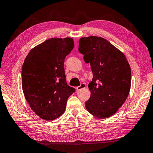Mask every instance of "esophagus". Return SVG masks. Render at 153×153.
Instances as JSON below:
<instances>
[{"mask_svg": "<svg viewBox=\"0 0 153 153\" xmlns=\"http://www.w3.org/2000/svg\"><path fill=\"white\" fill-rule=\"evenodd\" d=\"M85 87H86V85H85V84L83 83H81V85H80V86L77 87L76 88V90L78 91V90H82V89H83V88H85Z\"/></svg>", "mask_w": 153, "mask_h": 153, "instance_id": "esophagus-1", "label": "esophagus"}]
</instances>
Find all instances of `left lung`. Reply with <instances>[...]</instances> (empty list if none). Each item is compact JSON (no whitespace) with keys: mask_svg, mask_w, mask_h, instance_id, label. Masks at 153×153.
Returning <instances> with one entry per match:
<instances>
[{"mask_svg":"<svg viewBox=\"0 0 153 153\" xmlns=\"http://www.w3.org/2000/svg\"><path fill=\"white\" fill-rule=\"evenodd\" d=\"M78 51L90 63L93 79L91 95L85 102L95 117L105 119L117 112L129 95L131 70L124 54L107 39L97 36L82 38Z\"/></svg>","mask_w":153,"mask_h":153,"instance_id":"1","label":"left lung"}]
</instances>
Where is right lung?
<instances>
[{
	"label": "right lung",
	"mask_w": 153,
	"mask_h": 153,
	"mask_svg": "<svg viewBox=\"0 0 153 153\" xmlns=\"http://www.w3.org/2000/svg\"><path fill=\"white\" fill-rule=\"evenodd\" d=\"M74 47L70 38H51L33 48L22 67L23 93L39 117L53 120L63 114L75 89L67 85L65 57Z\"/></svg>",
	"instance_id": "add662e5"
}]
</instances>
